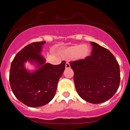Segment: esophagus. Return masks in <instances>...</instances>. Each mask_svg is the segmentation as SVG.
Listing matches in <instances>:
<instances>
[{
	"mask_svg": "<svg viewBox=\"0 0 130 130\" xmlns=\"http://www.w3.org/2000/svg\"><path fill=\"white\" fill-rule=\"evenodd\" d=\"M65 68H70V65L68 62H66L65 63Z\"/></svg>",
	"mask_w": 130,
	"mask_h": 130,
	"instance_id": "34e87169",
	"label": "esophagus"
}]
</instances>
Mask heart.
<instances>
[{"label":"heart","mask_w":130,"mask_h":130,"mask_svg":"<svg viewBox=\"0 0 130 130\" xmlns=\"http://www.w3.org/2000/svg\"><path fill=\"white\" fill-rule=\"evenodd\" d=\"M90 47L87 44H77L63 49L61 55L67 59L75 58L76 59H84L89 56Z\"/></svg>","instance_id":"1"}]
</instances>
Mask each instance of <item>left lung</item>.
<instances>
[{
	"instance_id": "obj_1",
	"label": "left lung",
	"mask_w": 130,
	"mask_h": 130,
	"mask_svg": "<svg viewBox=\"0 0 130 130\" xmlns=\"http://www.w3.org/2000/svg\"><path fill=\"white\" fill-rule=\"evenodd\" d=\"M90 56L70 62L74 71V83L79 95L93 104L104 102L112 97L119 89L120 68L113 54L95 42Z\"/></svg>"
}]
</instances>
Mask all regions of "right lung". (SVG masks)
<instances>
[{
  "label": "right lung",
  "instance_id": "add662e5",
  "mask_svg": "<svg viewBox=\"0 0 130 130\" xmlns=\"http://www.w3.org/2000/svg\"><path fill=\"white\" fill-rule=\"evenodd\" d=\"M44 43L34 42L25 46L14 57L10 67L9 80L13 94L21 102L32 108L42 106L53 100L65 68V61L57 65L44 63L40 54ZM28 60L37 61L40 68L30 74L23 67Z\"/></svg>",
  "mask_w": 130,
  "mask_h": 130
}]
</instances>
